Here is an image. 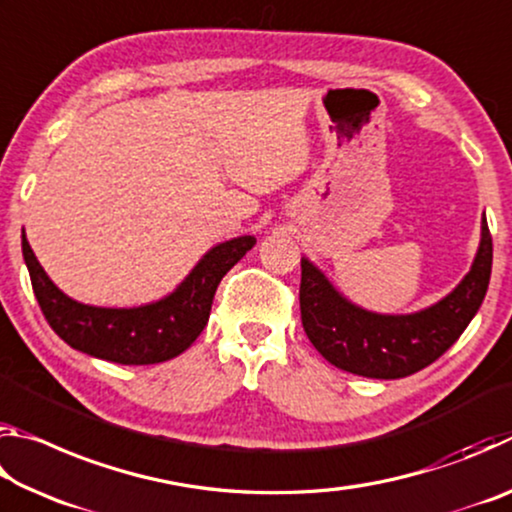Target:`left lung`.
Listing matches in <instances>:
<instances>
[{"mask_svg":"<svg viewBox=\"0 0 512 512\" xmlns=\"http://www.w3.org/2000/svg\"><path fill=\"white\" fill-rule=\"evenodd\" d=\"M492 271V235L481 221V246L465 280L411 316H379L341 298L314 264L302 259L300 318L314 348L352 375L400 379L427 368L452 348L485 298Z\"/></svg>","mask_w":512,"mask_h":512,"instance_id":"8db88e82","label":"left lung"}]
</instances>
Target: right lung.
Segmentation results:
<instances>
[{"mask_svg":"<svg viewBox=\"0 0 512 512\" xmlns=\"http://www.w3.org/2000/svg\"><path fill=\"white\" fill-rule=\"evenodd\" d=\"M253 246L255 237H237L212 248L171 296L153 305L103 309L67 298L49 280L22 235L31 287L51 329L74 350L121 366H149L185 352L207 325L223 275Z\"/></svg>","mask_w":512,"mask_h":512,"instance_id":"1","label":"right lung"}]
</instances>
